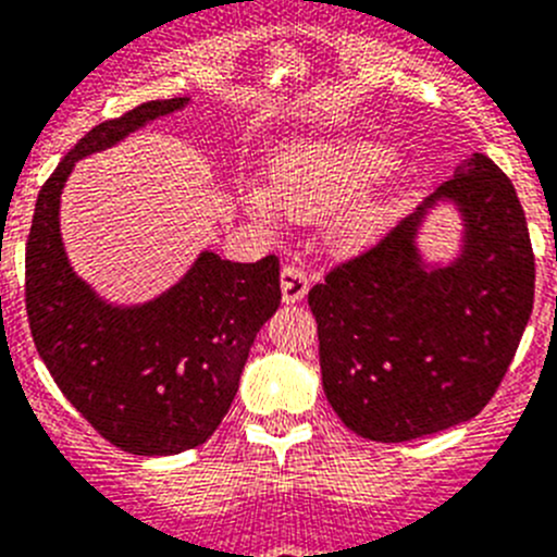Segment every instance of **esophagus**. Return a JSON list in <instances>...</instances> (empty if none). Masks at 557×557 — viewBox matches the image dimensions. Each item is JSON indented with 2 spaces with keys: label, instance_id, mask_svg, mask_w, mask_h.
I'll return each instance as SVG.
<instances>
[{
  "label": "esophagus",
  "instance_id": "obj_1",
  "mask_svg": "<svg viewBox=\"0 0 557 557\" xmlns=\"http://www.w3.org/2000/svg\"><path fill=\"white\" fill-rule=\"evenodd\" d=\"M280 288H283L285 302H299V299L308 294V272L297 263L283 265V272H280Z\"/></svg>",
  "mask_w": 557,
  "mask_h": 557
}]
</instances>
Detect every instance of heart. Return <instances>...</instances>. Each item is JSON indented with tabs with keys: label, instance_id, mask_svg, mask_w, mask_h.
Wrapping results in <instances>:
<instances>
[{
	"label": "heart",
	"instance_id": "heart-1",
	"mask_svg": "<svg viewBox=\"0 0 557 557\" xmlns=\"http://www.w3.org/2000/svg\"><path fill=\"white\" fill-rule=\"evenodd\" d=\"M393 157L375 145H299L285 153L272 173V187L246 185L244 201L258 219L274 221L280 212L311 215L342 205L389 171ZM379 219L372 210H350L338 215L333 230L347 244H361L372 235Z\"/></svg>",
	"mask_w": 557,
	"mask_h": 557
}]
</instances>
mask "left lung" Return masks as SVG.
<instances>
[{
  "label": "left lung",
  "instance_id": "obj_1",
  "mask_svg": "<svg viewBox=\"0 0 557 557\" xmlns=\"http://www.w3.org/2000/svg\"><path fill=\"white\" fill-rule=\"evenodd\" d=\"M437 200L463 215V251L425 270L419 221ZM535 258L510 178L473 153L423 205L308 292L322 389L375 443L437 434L496 395L533 313Z\"/></svg>",
  "mask_w": 557,
  "mask_h": 557
}]
</instances>
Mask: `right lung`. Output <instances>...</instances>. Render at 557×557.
Here are the masks:
<instances>
[{
  "mask_svg": "<svg viewBox=\"0 0 557 557\" xmlns=\"http://www.w3.org/2000/svg\"><path fill=\"white\" fill-rule=\"evenodd\" d=\"M187 98L148 100L95 125L38 193L24 251V302L58 389L111 446L168 457L201 446L238 393L249 347L280 308V260L232 263L201 251L162 297L109 306L72 272L58 207L77 159L111 148Z\"/></svg>",
  "mask_w": 557,
  "mask_h": 557,
  "instance_id": "1",
  "label": "right lung"
}]
</instances>
